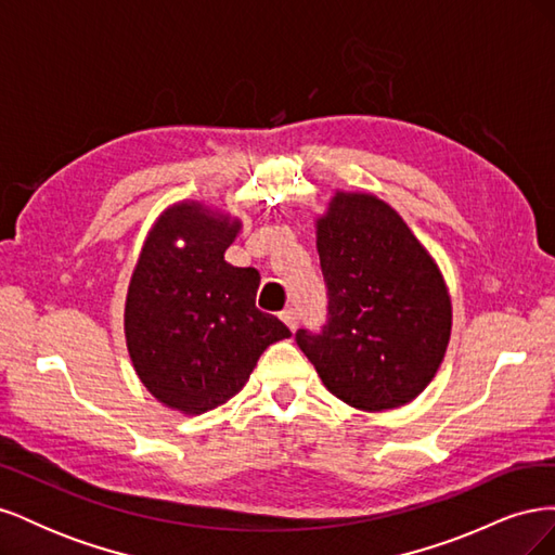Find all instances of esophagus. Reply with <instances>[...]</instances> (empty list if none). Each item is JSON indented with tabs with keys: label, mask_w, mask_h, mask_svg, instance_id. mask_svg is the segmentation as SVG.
<instances>
[{
	"label": "esophagus",
	"mask_w": 555,
	"mask_h": 555,
	"mask_svg": "<svg viewBox=\"0 0 555 555\" xmlns=\"http://www.w3.org/2000/svg\"><path fill=\"white\" fill-rule=\"evenodd\" d=\"M280 319H282V322L287 324L292 331H296V326H298V312H296V308L282 310V312H280Z\"/></svg>",
	"instance_id": "34e87169"
}]
</instances>
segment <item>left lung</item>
<instances>
[{
	"instance_id": "left-lung-1",
	"label": "left lung",
	"mask_w": 555,
	"mask_h": 555,
	"mask_svg": "<svg viewBox=\"0 0 555 555\" xmlns=\"http://www.w3.org/2000/svg\"><path fill=\"white\" fill-rule=\"evenodd\" d=\"M328 322L296 331L326 389L347 405H405L438 373L451 335V298L438 263L402 217L373 194L335 192L317 220Z\"/></svg>"
}]
</instances>
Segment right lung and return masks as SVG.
Instances as JSON below:
<instances>
[{
  "label": "right lung",
  "mask_w": 555,
  "mask_h": 555,
  "mask_svg": "<svg viewBox=\"0 0 555 555\" xmlns=\"http://www.w3.org/2000/svg\"><path fill=\"white\" fill-rule=\"evenodd\" d=\"M238 231V220L194 201L166 208L129 282L131 363L150 393L184 414H204L236 396L263 349L292 335L257 308V268L224 259Z\"/></svg>",
  "instance_id": "1"
}]
</instances>
